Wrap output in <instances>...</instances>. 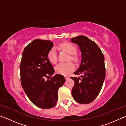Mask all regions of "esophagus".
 I'll use <instances>...</instances> for the list:
<instances>
[{
  "label": "esophagus",
  "mask_w": 126,
  "mask_h": 126,
  "mask_svg": "<svg viewBox=\"0 0 126 126\" xmlns=\"http://www.w3.org/2000/svg\"><path fill=\"white\" fill-rule=\"evenodd\" d=\"M65 78L66 80L68 79L69 78V77H68V76H65Z\"/></svg>",
  "instance_id": "obj_1"
}]
</instances>
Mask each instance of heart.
Returning <instances> with one entry per match:
<instances>
[{"label": "heart", "instance_id": "b5f03b06", "mask_svg": "<svg viewBox=\"0 0 126 126\" xmlns=\"http://www.w3.org/2000/svg\"><path fill=\"white\" fill-rule=\"evenodd\" d=\"M60 48L63 50H65L69 54H71V59L72 60L76 61L77 57L74 55L77 52V48L75 46L71 43L64 42L60 44ZM48 60L53 64H55L57 62V55L56 50L54 48H52L49 50L47 55ZM74 69V65L72 62L68 63H60L57 65L55 68V72L57 73L62 74V75H68Z\"/></svg>", "mask_w": 126, "mask_h": 126}]
</instances>
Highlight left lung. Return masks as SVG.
Listing matches in <instances>:
<instances>
[{"label": "left lung", "mask_w": 126, "mask_h": 126, "mask_svg": "<svg viewBox=\"0 0 126 126\" xmlns=\"http://www.w3.org/2000/svg\"><path fill=\"white\" fill-rule=\"evenodd\" d=\"M71 42L77 44L82 53V61L73 77L74 86L72 90L74 99L80 104H88L99 94L105 78L106 69L103 53L95 43L86 36L73 38Z\"/></svg>", "instance_id": "8db88e82"}]
</instances>
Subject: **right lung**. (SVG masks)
<instances>
[{
  "instance_id": "add662e5",
  "label": "right lung",
  "mask_w": 126,
  "mask_h": 126,
  "mask_svg": "<svg viewBox=\"0 0 126 126\" xmlns=\"http://www.w3.org/2000/svg\"><path fill=\"white\" fill-rule=\"evenodd\" d=\"M53 46L50 40H34L23 50L20 65L21 83L25 94L35 106L43 109L56 105L58 89L65 81L61 74L52 77L54 69L47 55Z\"/></svg>"
}]
</instances>
